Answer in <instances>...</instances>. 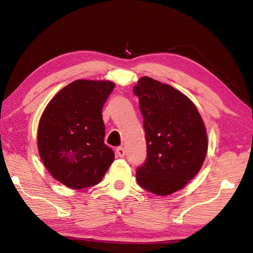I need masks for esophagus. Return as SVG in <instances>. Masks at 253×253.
Listing matches in <instances>:
<instances>
[{
  "mask_svg": "<svg viewBox=\"0 0 253 253\" xmlns=\"http://www.w3.org/2000/svg\"><path fill=\"white\" fill-rule=\"evenodd\" d=\"M116 153H117V155L119 157H124V156H125V154H126V149L124 147H117Z\"/></svg>",
  "mask_w": 253,
  "mask_h": 253,
  "instance_id": "esophagus-1",
  "label": "esophagus"
}]
</instances>
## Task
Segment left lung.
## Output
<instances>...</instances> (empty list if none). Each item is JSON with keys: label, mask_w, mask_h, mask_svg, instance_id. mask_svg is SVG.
<instances>
[{"label": "left lung", "mask_w": 253, "mask_h": 253, "mask_svg": "<svg viewBox=\"0 0 253 253\" xmlns=\"http://www.w3.org/2000/svg\"><path fill=\"white\" fill-rule=\"evenodd\" d=\"M144 119L147 157L136 170L140 186L156 195L181 190L199 173L208 135L195 105L181 91L149 77L134 87Z\"/></svg>", "instance_id": "1"}]
</instances>
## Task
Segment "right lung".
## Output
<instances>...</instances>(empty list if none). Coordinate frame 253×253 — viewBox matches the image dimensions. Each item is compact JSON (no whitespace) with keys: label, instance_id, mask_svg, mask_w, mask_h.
<instances>
[{"label":"right lung","instance_id":"obj_1","mask_svg":"<svg viewBox=\"0 0 253 253\" xmlns=\"http://www.w3.org/2000/svg\"><path fill=\"white\" fill-rule=\"evenodd\" d=\"M115 84L76 80L61 89L42 114L38 149L52 176L74 190L93 186L104 177L115 154L104 143L102 107Z\"/></svg>","mask_w":253,"mask_h":253}]
</instances>
